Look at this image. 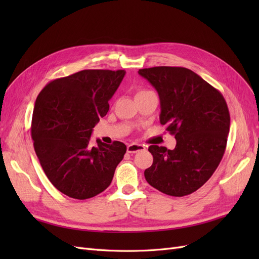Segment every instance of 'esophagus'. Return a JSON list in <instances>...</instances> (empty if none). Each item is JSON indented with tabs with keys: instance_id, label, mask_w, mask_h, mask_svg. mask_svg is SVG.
<instances>
[{
	"instance_id": "1",
	"label": "esophagus",
	"mask_w": 259,
	"mask_h": 259,
	"mask_svg": "<svg viewBox=\"0 0 259 259\" xmlns=\"http://www.w3.org/2000/svg\"><path fill=\"white\" fill-rule=\"evenodd\" d=\"M144 150H146V147L144 145H140V144L133 143V144L127 146V152L128 153H136L138 151H144Z\"/></svg>"
}]
</instances>
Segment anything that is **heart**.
I'll return each mask as SVG.
<instances>
[{
	"instance_id": "b5f03b06",
	"label": "heart",
	"mask_w": 259,
	"mask_h": 259,
	"mask_svg": "<svg viewBox=\"0 0 259 259\" xmlns=\"http://www.w3.org/2000/svg\"><path fill=\"white\" fill-rule=\"evenodd\" d=\"M145 92H148V91H139L137 94H140V93H145ZM137 94H136V95H137Z\"/></svg>"
}]
</instances>
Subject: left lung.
<instances>
[{
  "label": "left lung",
  "instance_id": "1",
  "mask_svg": "<svg viewBox=\"0 0 259 259\" xmlns=\"http://www.w3.org/2000/svg\"><path fill=\"white\" fill-rule=\"evenodd\" d=\"M138 73L159 94L160 123L175 135L176 147L152 145L148 184L159 191L184 197L204 185L221 163L229 134L230 114L221 92L191 70L153 67Z\"/></svg>",
  "mask_w": 259,
  "mask_h": 259
}]
</instances>
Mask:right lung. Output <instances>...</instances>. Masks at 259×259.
Instances as JSON below:
<instances>
[{
  "instance_id": "right-lung-1",
  "label": "right lung",
  "mask_w": 259,
  "mask_h": 259,
  "mask_svg": "<svg viewBox=\"0 0 259 259\" xmlns=\"http://www.w3.org/2000/svg\"><path fill=\"white\" fill-rule=\"evenodd\" d=\"M124 70H82L50 82L38 94L31 137L41 166L60 192L85 200L111 184L126 152L121 142L91 146L93 128L109 110Z\"/></svg>"
}]
</instances>
